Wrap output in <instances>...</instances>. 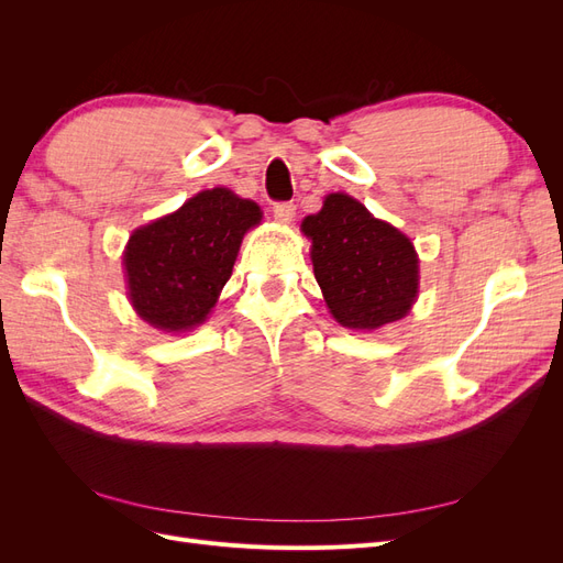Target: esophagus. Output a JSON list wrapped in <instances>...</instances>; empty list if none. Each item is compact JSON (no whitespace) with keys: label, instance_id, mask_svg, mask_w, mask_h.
<instances>
[{"label":"esophagus","instance_id":"34e87169","mask_svg":"<svg viewBox=\"0 0 563 563\" xmlns=\"http://www.w3.org/2000/svg\"><path fill=\"white\" fill-rule=\"evenodd\" d=\"M275 218L279 220V223H291V220L296 218V203L294 201H279L275 203Z\"/></svg>","mask_w":563,"mask_h":563}]
</instances>
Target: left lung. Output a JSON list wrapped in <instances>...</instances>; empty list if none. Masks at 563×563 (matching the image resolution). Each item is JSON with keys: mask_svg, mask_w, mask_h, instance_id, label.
Returning a JSON list of instances; mask_svg holds the SVG:
<instances>
[{"mask_svg": "<svg viewBox=\"0 0 563 563\" xmlns=\"http://www.w3.org/2000/svg\"><path fill=\"white\" fill-rule=\"evenodd\" d=\"M323 300L338 323L373 331L408 314L418 296V253L397 228L362 201L333 192L302 220Z\"/></svg>", "mask_w": 563, "mask_h": 563, "instance_id": "1", "label": "left lung"}]
</instances>
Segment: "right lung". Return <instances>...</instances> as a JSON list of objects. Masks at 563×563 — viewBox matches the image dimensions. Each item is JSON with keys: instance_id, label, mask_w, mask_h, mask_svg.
<instances>
[{"instance_id": "right-lung-1", "label": "right lung", "mask_w": 563, "mask_h": 563, "mask_svg": "<svg viewBox=\"0 0 563 563\" xmlns=\"http://www.w3.org/2000/svg\"><path fill=\"white\" fill-rule=\"evenodd\" d=\"M261 218L255 201L213 187L135 230L124 251L133 310L166 333L207 321L232 275L246 230Z\"/></svg>"}]
</instances>
